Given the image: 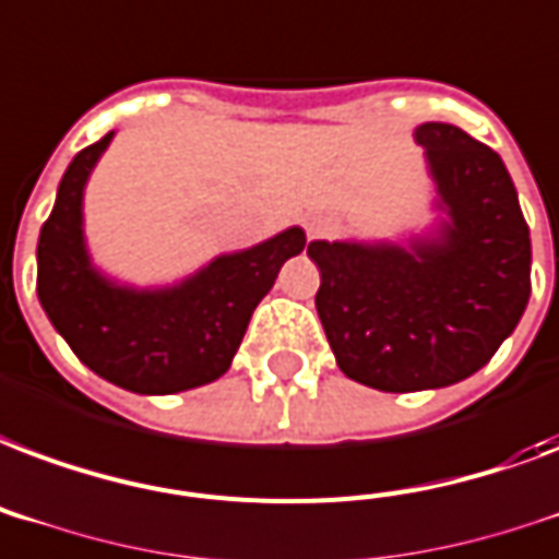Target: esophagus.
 Returning <instances> with one entry per match:
<instances>
[{"mask_svg": "<svg viewBox=\"0 0 559 559\" xmlns=\"http://www.w3.org/2000/svg\"><path fill=\"white\" fill-rule=\"evenodd\" d=\"M330 229H333V224H330V217L326 215H312L306 221V235H309V238H321V235H326Z\"/></svg>", "mask_w": 559, "mask_h": 559, "instance_id": "1", "label": "esophagus"}]
</instances>
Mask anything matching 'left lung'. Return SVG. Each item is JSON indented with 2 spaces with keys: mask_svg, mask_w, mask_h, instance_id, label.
I'll return each instance as SVG.
<instances>
[{
  "mask_svg": "<svg viewBox=\"0 0 559 559\" xmlns=\"http://www.w3.org/2000/svg\"><path fill=\"white\" fill-rule=\"evenodd\" d=\"M433 221L397 241H309L318 318L335 362L377 392L454 385L480 371L531 297V229L501 155L460 126H415Z\"/></svg>",
  "mask_w": 559,
  "mask_h": 559,
  "instance_id": "left-lung-1",
  "label": "left lung"
}]
</instances>
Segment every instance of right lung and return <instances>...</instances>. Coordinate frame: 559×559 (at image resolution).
I'll return each mask as SVG.
<instances>
[{"label": "right lung", "instance_id": "1", "mask_svg": "<svg viewBox=\"0 0 559 559\" xmlns=\"http://www.w3.org/2000/svg\"><path fill=\"white\" fill-rule=\"evenodd\" d=\"M115 132L75 155L37 241V297L58 335L108 383L135 394H176L229 371L250 314L306 233L288 226L259 245L209 259L165 285L105 274L85 235V188Z\"/></svg>", "mask_w": 559, "mask_h": 559}]
</instances>
